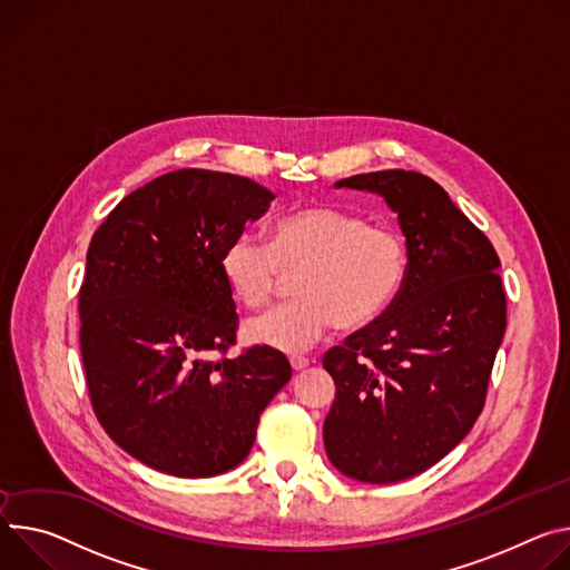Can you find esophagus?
I'll use <instances>...</instances> for the list:
<instances>
[{
  "label": "esophagus",
  "mask_w": 570,
  "mask_h": 570,
  "mask_svg": "<svg viewBox=\"0 0 570 570\" xmlns=\"http://www.w3.org/2000/svg\"><path fill=\"white\" fill-rule=\"evenodd\" d=\"M289 364H292L294 371H303V368L309 364V360L303 357V355H292V357H289Z\"/></svg>",
  "instance_id": "esophagus-1"
}]
</instances>
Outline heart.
Listing matches in <instances>:
<instances>
[{
    "label": "heart",
    "mask_w": 570,
    "mask_h": 570,
    "mask_svg": "<svg viewBox=\"0 0 570 570\" xmlns=\"http://www.w3.org/2000/svg\"><path fill=\"white\" fill-rule=\"evenodd\" d=\"M407 263L401 233L333 206L278 217L267 246L237 233L219 250L222 278L248 309L269 305L283 276L296 274V298L244 328L248 342L278 351H303L333 324L360 331L383 317L405 285Z\"/></svg>",
    "instance_id": "heart-1"
}]
</instances>
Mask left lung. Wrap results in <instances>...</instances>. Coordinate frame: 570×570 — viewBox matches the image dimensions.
Instances as JSON below:
<instances>
[{
	"label": "left lung",
	"instance_id": "obj_1",
	"mask_svg": "<svg viewBox=\"0 0 570 570\" xmlns=\"http://www.w3.org/2000/svg\"><path fill=\"white\" fill-rule=\"evenodd\" d=\"M335 185L385 197L407 242L396 301L324 355L335 381L326 453L344 475L387 484L423 473L473 428L508 298L495 248L432 178L385 169Z\"/></svg>",
	"mask_w": 570,
	"mask_h": 570
}]
</instances>
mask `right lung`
<instances>
[{"label":"right lung","mask_w":570,"mask_h":570,"mask_svg":"<svg viewBox=\"0 0 570 570\" xmlns=\"http://www.w3.org/2000/svg\"><path fill=\"white\" fill-rule=\"evenodd\" d=\"M272 199L246 176L176 169L124 197L90 239L79 292L90 403L115 444L156 471L235 469L292 377L269 346L226 355L239 317L219 250Z\"/></svg>","instance_id":"right-lung-1"}]
</instances>
